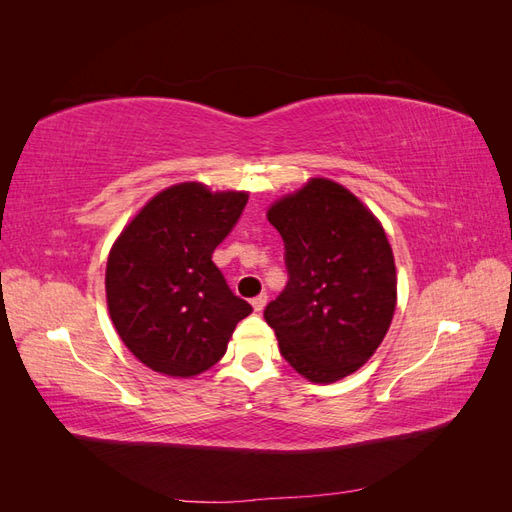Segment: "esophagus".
Here are the masks:
<instances>
[{"mask_svg": "<svg viewBox=\"0 0 512 512\" xmlns=\"http://www.w3.org/2000/svg\"><path fill=\"white\" fill-rule=\"evenodd\" d=\"M265 305H267V294L265 292L258 294V297L252 299V307L256 309V312H262V309H265Z\"/></svg>", "mask_w": 512, "mask_h": 512, "instance_id": "34e87169", "label": "esophagus"}]
</instances>
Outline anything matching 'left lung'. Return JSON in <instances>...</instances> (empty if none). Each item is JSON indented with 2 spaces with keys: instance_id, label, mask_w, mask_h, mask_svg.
<instances>
[{
  "instance_id": "left-lung-1",
  "label": "left lung",
  "mask_w": 512,
  "mask_h": 512,
  "mask_svg": "<svg viewBox=\"0 0 512 512\" xmlns=\"http://www.w3.org/2000/svg\"><path fill=\"white\" fill-rule=\"evenodd\" d=\"M288 284L265 307L284 359L312 382L359 369L391 327L397 277L391 245L371 211L329 179L275 203Z\"/></svg>"
}]
</instances>
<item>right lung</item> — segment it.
Returning <instances> with one entry per match:
<instances>
[{"mask_svg": "<svg viewBox=\"0 0 512 512\" xmlns=\"http://www.w3.org/2000/svg\"><path fill=\"white\" fill-rule=\"evenodd\" d=\"M245 205L243 192L173 185L153 196L113 245L108 312L123 344L153 371L190 378L213 367L237 322L252 314L211 260Z\"/></svg>", "mask_w": 512, "mask_h": 512, "instance_id": "1", "label": "right lung"}]
</instances>
